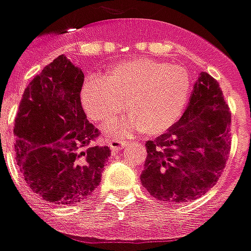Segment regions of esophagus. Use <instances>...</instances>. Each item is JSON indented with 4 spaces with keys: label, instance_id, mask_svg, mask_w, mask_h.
<instances>
[{
    "label": "esophagus",
    "instance_id": "1",
    "mask_svg": "<svg viewBox=\"0 0 251 251\" xmlns=\"http://www.w3.org/2000/svg\"><path fill=\"white\" fill-rule=\"evenodd\" d=\"M127 144V140H123V139H111L108 140V147L111 148V151H119L122 148L124 147Z\"/></svg>",
    "mask_w": 251,
    "mask_h": 251
}]
</instances>
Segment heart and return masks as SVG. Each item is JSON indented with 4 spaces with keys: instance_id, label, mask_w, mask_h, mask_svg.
Here are the masks:
<instances>
[{
    "instance_id": "obj_1",
    "label": "heart",
    "mask_w": 251,
    "mask_h": 251,
    "mask_svg": "<svg viewBox=\"0 0 251 251\" xmlns=\"http://www.w3.org/2000/svg\"><path fill=\"white\" fill-rule=\"evenodd\" d=\"M191 77L187 69L152 59H133L116 64L107 75L85 77L81 99L87 116L110 123L127 108L132 116L107 127L108 133L133 128L147 135L166 131L187 104Z\"/></svg>"
}]
</instances>
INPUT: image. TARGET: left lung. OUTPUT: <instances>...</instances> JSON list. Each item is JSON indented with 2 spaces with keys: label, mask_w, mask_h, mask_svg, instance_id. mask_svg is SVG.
Segmentation results:
<instances>
[{
  "label": "left lung",
  "mask_w": 251,
  "mask_h": 251,
  "mask_svg": "<svg viewBox=\"0 0 251 251\" xmlns=\"http://www.w3.org/2000/svg\"><path fill=\"white\" fill-rule=\"evenodd\" d=\"M232 114L216 79L201 72L183 115L145 144L141 182L168 203L196 199L217 183L230 152Z\"/></svg>",
  "instance_id": "obj_1"
}]
</instances>
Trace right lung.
Returning a JSON list of instances; mask_svg holds the SVG:
<instances>
[{
  "label": "right lung",
  "mask_w": 251,
  "mask_h": 251,
  "mask_svg": "<svg viewBox=\"0 0 251 251\" xmlns=\"http://www.w3.org/2000/svg\"><path fill=\"white\" fill-rule=\"evenodd\" d=\"M83 73L64 55L25 89L15 118L17 164L32 192L75 204L98 187L111 151L97 145L98 128L81 104Z\"/></svg>",
  "instance_id": "obj_1"
}]
</instances>
